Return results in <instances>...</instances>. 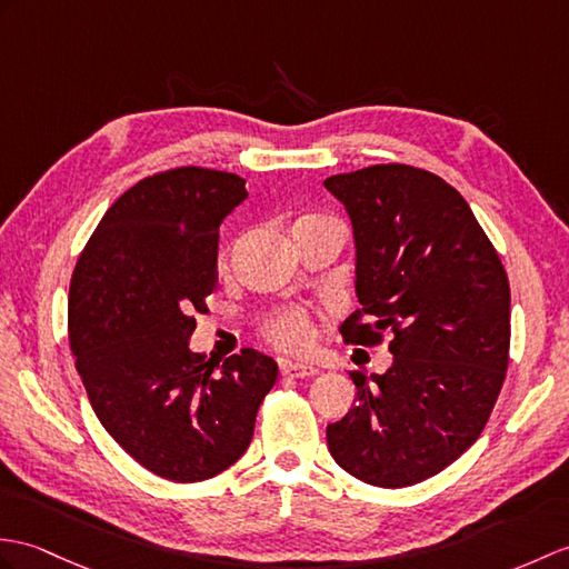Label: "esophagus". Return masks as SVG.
<instances>
[{
    "label": "esophagus",
    "mask_w": 569,
    "mask_h": 569,
    "mask_svg": "<svg viewBox=\"0 0 569 569\" xmlns=\"http://www.w3.org/2000/svg\"><path fill=\"white\" fill-rule=\"evenodd\" d=\"M281 373H283L286 378H310V376H317L320 371H317V368L310 366V363L281 361Z\"/></svg>",
    "instance_id": "34e87169"
}]
</instances>
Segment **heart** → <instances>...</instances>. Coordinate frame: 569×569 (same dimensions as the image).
<instances>
[{
    "label": "heart",
    "instance_id": "1",
    "mask_svg": "<svg viewBox=\"0 0 569 569\" xmlns=\"http://www.w3.org/2000/svg\"><path fill=\"white\" fill-rule=\"evenodd\" d=\"M308 222H335L325 216H308L298 220V224ZM312 317L302 308H281L267 317L263 322V337H267L273 347L283 351H306L312 341Z\"/></svg>",
    "mask_w": 569,
    "mask_h": 569
}]
</instances>
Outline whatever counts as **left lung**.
Listing matches in <instances>:
<instances>
[{
  "instance_id": "8db88e82",
  "label": "left lung",
  "mask_w": 569,
  "mask_h": 569,
  "mask_svg": "<svg viewBox=\"0 0 569 569\" xmlns=\"http://www.w3.org/2000/svg\"><path fill=\"white\" fill-rule=\"evenodd\" d=\"M325 187L356 242L361 308L339 332L361 347L388 332L392 353L382 376L349 373L356 405L327 427L329 453L361 482L417 485L463 456L492 415L509 366L507 271L466 198L427 169L373 164Z\"/></svg>"
}]
</instances>
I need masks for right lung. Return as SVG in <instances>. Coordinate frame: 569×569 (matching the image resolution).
<instances>
[{"mask_svg":"<svg viewBox=\"0 0 569 569\" xmlns=\"http://www.w3.org/2000/svg\"><path fill=\"white\" fill-rule=\"evenodd\" d=\"M244 198L230 171L144 177L106 210L70 281V349L91 407L128 456L171 482L228 470L279 378L254 349L222 366L189 349L193 312L218 286L220 222Z\"/></svg>","mask_w":569,"mask_h":569,"instance_id":"obj_1","label":"right lung"}]
</instances>
